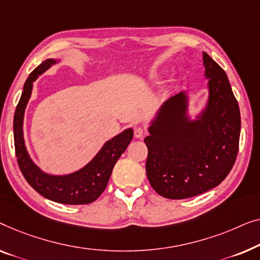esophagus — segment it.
Masks as SVG:
<instances>
[{"instance_id": "34e87169", "label": "esophagus", "mask_w": 260, "mask_h": 260, "mask_svg": "<svg viewBox=\"0 0 260 260\" xmlns=\"http://www.w3.org/2000/svg\"><path fill=\"white\" fill-rule=\"evenodd\" d=\"M146 135V131L142 127H137L134 129V137L137 139H142Z\"/></svg>"}]
</instances>
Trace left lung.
<instances>
[{"label": "left lung", "instance_id": "8db88e82", "mask_svg": "<svg viewBox=\"0 0 260 260\" xmlns=\"http://www.w3.org/2000/svg\"><path fill=\"white\" fill-rule=\"evenodd\" d=\"M203 58L210 98L200 119L188 121L187 98L181 92L164 104L145 138L146 174L164 198H191L215 187L228 177L238 154V102L224 69L207 53Z\"/></svg>", "mask_w": 260, "mask_h": 260}]
</instances>
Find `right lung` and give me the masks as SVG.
Returning <instances> with one entry per match:
<instances>
[{"label":"right lung","instance_id":"1","mask_svg":"<svg viewBox=\"0 0 260 260\" xmlns=\"http://www.w3.org/2000/svg\"><path fill=\"white\" fill-rule=\"evenodd\" d=\"M54 60H46L30 73L14 115V144L17 164L29 185L45 198L66 205H85L96 200L105 191L115 162L133 139V129H126L107 141L88 165L69 175L55 177L43 173L29 158L23 140V115L30 98L32 82L46 72Z\"/></svg>","mask_w":260,"mask_h":260}]
</instances>
